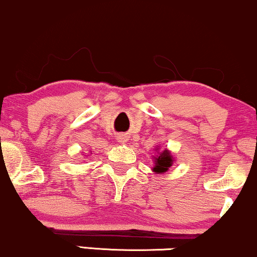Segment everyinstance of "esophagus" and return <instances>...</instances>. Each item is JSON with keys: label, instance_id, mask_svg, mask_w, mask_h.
<instances>
[{"label": "esophagus", "instance_id": "obj_1", "mask_svg": "<svg viewBox=\"0 0 257 257\" xmlns=\"http://www.w3.org/2000/svg\"><path fill=\"white\" fill-rule=\"evenodd\" d=\"M118 141L120 142V143H123V142H125V137H123V136H119Z\"/></svg>", "mask_w": 257, "mask_h": 257}]
</instances>
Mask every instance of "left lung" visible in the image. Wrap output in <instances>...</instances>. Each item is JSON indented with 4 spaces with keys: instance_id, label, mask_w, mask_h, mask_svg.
I'll use <instances>...</instances> for the list:
<instances>
[{
    "instance_id": "obj_1",
    "label": "left lung",
    "mask_w": 257,
    "mask_h": 257,
    "mask_svg": "<svg viewBox=\"0 0 257 257\" xmlns=\"http://www.w3.org/2000/svg\"><path fill=\"white\" fill-rule=\"evenodd\" d=\"M154 158H155V167L153 168V170L154 173H157V174H163L168 172V169H169L174 163L173 155L170 154V151L167 150V149H164L163 151H157V156Z\"/></svg>"
}]
</instances>
